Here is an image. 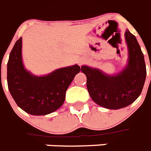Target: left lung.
<instances>
[{
    "label": "left lung",
    "instance_id": "1",
    "mask_svg": "<svg viewBox=\"0 0 151 151\" xmlns=\"http://www.w3.org/2000/svg\"><path fill=\"white\" fill-rule=\"evenodd\" d=\"M126 42L129 62L121 73L108 76L99 69L83 65L81 70L86 76V86L96 103L109 109L127 106L137 99L145 83L146 65L144 54L135 36L127 30Z\"/></svg>",
    "mask_w": 151,
    "mask_h": 151
}]
</instances>
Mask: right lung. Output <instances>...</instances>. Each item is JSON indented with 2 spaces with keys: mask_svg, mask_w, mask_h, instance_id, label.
I'll return each instance as SVG.
<instances>
[{
  "mask_svg": "<svg viewBox=\"0 0 151 151\" xmlns=\"http://www.w3.org/2000/svg\"><path fill=\"white\" fill-rule=\"evenodd\" d=\"M22 39L15 42L7 62V86L17 105L26 113L42 116L53 113L64 103L68 87L80 67L62 68L45 76H35L24 68Z\"/></svg>",
  "mask_w": 151,
  "mask_h": 151,
  "instance_id": "add662e5",
  "label": "right lung"
}]
</instances>
